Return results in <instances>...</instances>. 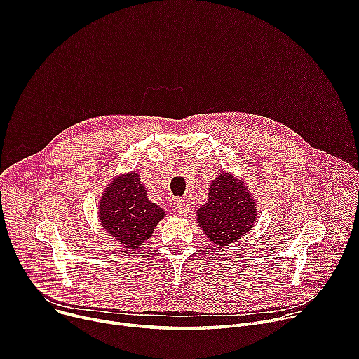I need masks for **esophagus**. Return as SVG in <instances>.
<instances>
[{
	"label": "esophagus",
	"instance_id": "obj_1",
	"mask_svg": "<svg viewBox=\"0 0 359 359\" xmlns=\"http://www.w3.org/2000/svg\"><path fill=\"white\" fill-rule=\"evenodd\" d=\"M175 206H176V210H177V213H179V215H182V216H183V215H187L189 208H187V203H186V201H183V200H177Z\"/></svg>",
	"mask_w": 359,
	"mask_h": 359
}]
</instances>
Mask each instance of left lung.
<instances>
[{
    "label": "left lung",
    "mask_w": 359,
    "mask_h": 359,
    "mask_svg": "<svg viewBox=\"0 0 359 359\" xmlns=\"http://www.w3.org/2000/svg\"><path fill=\"white\" fill-rule=\"evenodd\" d=\"M254 203L248 190L231 175H217L208 203L197 210V223L215 244L230 245L255 223Z\"/></svg>",
    "instance_id": "1"
}]
</instances>
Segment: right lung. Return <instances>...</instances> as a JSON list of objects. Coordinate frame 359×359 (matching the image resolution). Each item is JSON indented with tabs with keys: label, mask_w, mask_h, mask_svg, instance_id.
Returning <instances> with one entry per match:
<instances>
[{
	"label": "right lung",
	"mask_w": 359,
	"mask_h": 359,
	"mask_svg": "<svg viewBox=\"0 0 359 359\" xmlns=\"http://www.w3.org/2000/svg\"><path fill=\"white\" fill-rule=\"evenodd\" d=\"M163 217L162 208L147 200L137 173L114 180L99 201L100 224L125 247H139Z\"/></svg>",
	"instance_id": "obj_1"
}]
</instances>
